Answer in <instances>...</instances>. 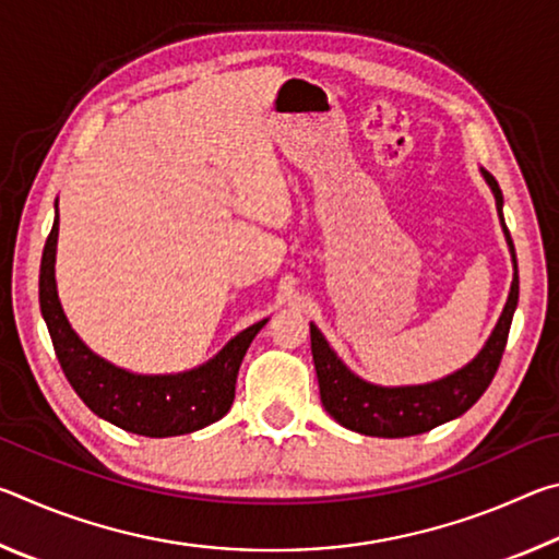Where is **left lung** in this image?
<instances>
[{"instance_id":"obj_1","label":"left lung","mask_w":559,"mask_h":559,"mask_svg":"<svg viewBox=\"0 0 559 559\" xmlns=\"http://www.w3.org/2000/svg\"><path fill=\"white\" fill-rule=\"evenodd\" d=\"M484 177L490 189H493L496 206L500 212V219H503V194H500L496 177L488 175L486 169ZM503 229L515 266L513 286H510L503 316H500L493 335L488 337V343L480 349L478 357L463 367V370L449 374L447 380L419 386H377L359 380L357 374L349 372L347 367L340 362L337 355L325 343L323 333L310 323V347H313L320 402H323L325 412L333 416L337 424H343L345 429H353L357 433H365V437H414V433L431 431L443 421L456 419V416L468 412L471 406L480 400V394H484L488 390V384L493 382L500 359H503L510 323H513V313L518 306L520 286L515 246L513 239H510L506 222Z\"/></svg>"}]
</instances>
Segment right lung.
I'll use <instances>...</instances> for the list:
<instances>
[{"mask_svg":"<svg viewBox=\"0 0 559 559\" xmlns=\"http://www.w3.org/2000/svg\"><path fill=\"white\" fill-rule=\"evenodd\" d=\"M59 219L44 246L39 302L66 380L93 414L140 437H179L204 429L231 409L236 374L266 320L246 328L210 362L182 374H132L93 355L73 333L56 293L53 261Z\"/></svg>","mask_w":559,"mask_h":559,"instance_id":"1","label":"right lung"}]
</instances>
